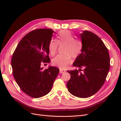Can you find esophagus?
I'll return each mask as SVG.
<instances>
[{
    "label": "esophagus",
    "mask_w": 121,
    "mask_h": 121,
    "mask_svg": "<svg viewBox=\"0 0 121 121\" xmlns=\"http://www.w3.org/2000/svg\"><path fill=\"white\" fill-rule=\"evenodd\" d=\"M65 70H63V69H60V74H63L64 73H65Z\"/></svg>",
    "instance_id": "obj_1"
}]
</instances>
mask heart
<instances>
[{
	"instance_id": "heart-1",
	"label": "heart",
	"mask_w": 121,
	"mask_h": 121,
	"mask_svg": "<svg viewBox=\"0 0 121 121\" xmlns=\"http://www.w3.org/2000/svg\"><path fill=\"white\" fill-rule=\"evenodd\" d=\"M58 45H64L62 54L57 55L52 60V64L56 67L64 69L71 63L72 58H77L81 53L83 44L81 40L75 38L74 35L69 30L60 31L58 33L56 40H50L48 44V50L52 56L57 52Z\"/></svg>"
}]
</instances>
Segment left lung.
Segmentation results:
<instances>
[{"instance_id": "1", "label": "left lung", "mask_w": 121, "mask_h": 121, "mask_svg": "<svg viewBox=\"0 0 121 121\" xmlns=\"http://www.w3.org/2000/svg\"><path fill=\"white\" fill-rule=\"evenodd\" d=\"M80 36L82 51L73 65L80 69L67 71L71 78L67 86L73 95L87 98L95 94L104 85L110 68V58L107 47L96 34L84 31Z\"/></svg>"}]
</instances>
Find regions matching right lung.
<instances>
[{
    "label": "right lung",
    "instance_id": "right-lung-1",
    "mask_svg": "<svg viewBox=\"0 0 121 121\" xmlns=\"http://www.w3.org/2000/svg\"><path fill=\"white\" fill-rule=\"evenodd\" d=\"M54 33L50 29L30 32L18 44L13 54V74L21 89L33 98L48 94L60 69L55 67L43 69L42 63H49L48 44Z\"/></svg>",
    "mask_w": 121,
    "mask_h": 121
}]
</instances>
